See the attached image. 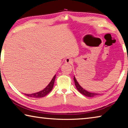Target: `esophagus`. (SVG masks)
<instances>
[{
  "mask_svg": "<svg viewBox=\"0 0 128 128\" xmlns=\"http://www.w3.org/2000/svg\"><path fill=\"white\" fill-rule=\"evenodd\" d=\"M65 62L67 64H71L72 62H73V59H71V58H67L66 59V60H65Z\"/></svg>",
  "mask_w": 128,
  "mask_h": 128,
  "instance_id": "34e87169",
  "label": "esophagus"
}]
</instances>
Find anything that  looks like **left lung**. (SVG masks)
<instances>
[{
  "mask_svg": "<svg viewBox=\"0 0 128 128\" xmlns=\"http://www.w3.org/2000/svg\"><path fill=\"white\" fill-rule=\"evenodd\" d=\"M73 80H74L75 86L76 87L77 90L80 93H81L82 95H85V96H88V97H94L95 96H96V95H99V94H98V93L91 92H88L87 90L84 89L83 88H82L81 86H80V85L78 84V81H77L76 78V77H74V78H73Z\"/></svg>",
  "mask_w": 128,
  "mask_h": 128,
  "instance_id": "obj_1",
  "label": "left lung"
}]
</instances>
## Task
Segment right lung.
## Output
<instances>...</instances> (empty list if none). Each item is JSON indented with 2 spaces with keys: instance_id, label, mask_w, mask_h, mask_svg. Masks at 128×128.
Segmentation results:
<instances>
[{
  "instance_id": "right-lung-1",
  "label": "right lung",
  "mask_w": 128,
  "mask_h": 128,
  "mask_svg": "<svg viewBox=\"0 0 128 128\" xmlns=\"http://www.w3.org/2000/svg\"><path fill=\"white\" fill-rule=\"evenodd\" d=\"M56 78V74L54 76L52 79L51 80L50 82L48 84V85H47L46 88H45L44 89L40 91V92H36V93H33V94H24L25 95H26L28 96L32 97V98H42V97H44L47 95L48 93L51 92L52 89L53 88L54 85V82H55V80Z\"/></svg>"
}]
</instances>
